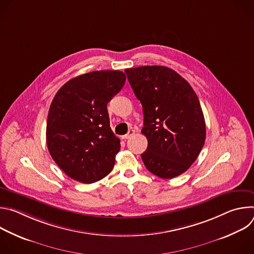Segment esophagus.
Here are the masks:
<instances>
[{"label":"esophagus","instance_id":"34e87169","mask_svg":"<svg viewBox=\"0 0 254 254\" xmlns=\"http://www.w3.org/2000/svg\"><path fill=\"white\" fill-rule=\"evenodd\" d=\"M134 129H129L128 130V132L127 133V134H125V135H122V138L123 139H127V138H129V137H131L133 134H134Z\"/></svg>","mask_w":254,"mask_h":254}]
</instances>
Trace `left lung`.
Wrapping results in <instances>:
<instances>
[{
  "instance_id": "obj_1",
  "label": "left lung",
  "mask_w": 254,
  "mask_h": 254,
  "mask_svg": "<svg viewBox=\"0 0 254 254\" xmlns=\"http://www.w3.org/2000/svg\"><path fill=\"white\" fill-rule=\"evenodd\" d=\"M142 105V134L148 148L140 155L146 168L163 179L186 172L205 142L206 126L197 94L176 71L165 66L125 70Z\"/></svg>"
}]
</instances>
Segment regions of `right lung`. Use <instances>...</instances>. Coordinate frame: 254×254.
Masks as SVG:
<instances>
[{"label":"right lung","mask_w":254,"mask_h":254,"mask_svg":"<svg viewBox=\"0 0 254 254\" xmlns=\"http://www.w3.org/2000/svg\"><path fill=\"white\" fill-rule=\"evenodd\" d=\"M126 79L119 70L93 71L70 79L54 96L47 119V148L71 179L91 184L112 172L121 140L111 128L106 105Z\"/></svg>","instance_id":"obj_1"}]
</instances>
